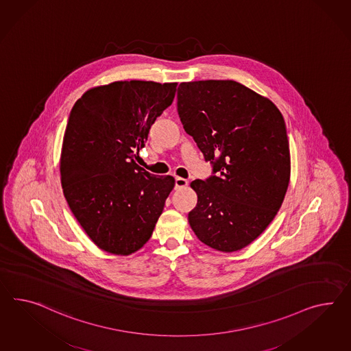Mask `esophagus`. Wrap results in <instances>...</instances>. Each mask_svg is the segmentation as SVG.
Instances as JSON below:
<instances>
[{
	"mask_svg": "<svg viewBox=\"0 0 351 351\" xmlns=\"http://www.w3.org/2000/svg\"><path fill=\"white\" fill-rule=\"evenodd\" d=\"M189 184L187 180L184 178H180V177H176V189H182V187H186Z\"/></svg>",
	"mask_w": 351,
	"mask_h": 351,
	"instance_id": "esophagus-1",
	"label": "esophagus"
}]
</instances>
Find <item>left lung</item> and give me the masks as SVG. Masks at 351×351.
<instances>
[{
  "instance_id": "1",
  "label": "left lung",
  "mask_w": 351,
  "mask_h": 351,
  "mask_svg": "<svg viewBox=\"0 0 351 351\" xmlns=\"http://www.w3.org/2000/svg\"><path fill=\"white\" fill-rule=\"evenodd\" d=\"M177 110L213 176L191 187L189 221L198 239L221 252L247 247L278 214L290 180L287 127L276 106L233 80L182 82Z\"/></svg>"
}]
</instances>
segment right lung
<instances>
[{
	"mask_svg": "<svg viewBox=\"0 0 351 351\" xmlns=\"http://www.w3.org/2000/svg\"><path fill=\"white\" fill-rule=\"evenodd\" d=\"M176 91L177 82L116 81L86 91L72 107L60 165L63 195L103 251L140 250L162 215L174 178H158L135 159Z\"/></svg>",
	"mask_w": 351,
	"mask_h": 351,
	"instance_id": "add662e5",
	"label": "right lung"
}]
</instances>
